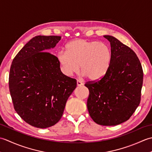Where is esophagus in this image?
<instances>
[{"mask_svg":"<svg viewBox=\"0 0 152 152\" xmlns=\"http://www.w3.org/2000/svg\"><path fill=\"white\" fill-rule=\"evenodd\" d=\"M83 85V83L80 81V80H77V86H82Z\"/></svg>","mask_w":152,"mask_h":152,"instance_id":"obj_1","label":"esophagus"}]
</instances>
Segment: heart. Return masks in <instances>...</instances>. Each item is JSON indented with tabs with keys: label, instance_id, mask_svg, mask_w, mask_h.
<instances>
[{
	"label": "heart",
	"instance_id": "1",
	"mask_svg": "<svg viewBox=\"0 0 152 152\" xmlns=\"http://www.w3.org/2000/svg\"><path fill=\"white\" fill-rule=\"evenodd\" d=\"M57 59L66 76L77 73L80 67L83 76L96 81L101 79L108 70L111 51L105 43L76 39L66 44V51L60 50L57 53Z\"/></svg>",
	"mask_w": 152,
	"mask_h": 152
}]
</instances>
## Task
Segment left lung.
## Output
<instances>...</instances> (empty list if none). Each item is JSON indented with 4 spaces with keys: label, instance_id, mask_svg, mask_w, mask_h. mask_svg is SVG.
<instances>
[{
    "label": "left lung",
    "instance_id": "obj_1",
    "mask_svg": "<svg viewBox=\"0 0 152 152\" xmlns=\"http://www.w3.org/2000/svg\"><path fill=\"white\" fill-rule=\"evenodd\" d=\"M111 46V62L102 78L88 82L87 106L96 124L117 125L131 118L139 105L143 70L139 59L129 47L114 37L104 36Z\"/></svg>",
    "mask_w": 152,
    "mask_h": 152
}]
</instances>
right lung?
Segmentation results:
<instances>
[{"label": "right lung", "instance_id": "obj_1", "mask_svg": "<svg viewBox=\"0 0 152 152\" xmlns=\"http://www.w3.org/2000/svg\"><path fill=\"white\" fill-rule=\"evenodd\" d=\"M59 36L32 38L13 59L9 89L16 112L33 127L44 129L60 120L76 79L62 73L57 57L48 52Z\"/></svg>", "mask_w": 152, "mask_h": 152}]
</instances>
